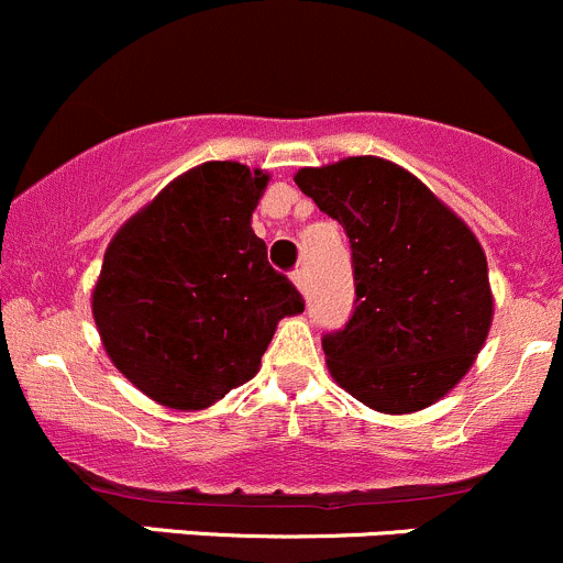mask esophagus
<instances>
[{
	"instance_id": "esophagus-1",
	"label": "esophagus",
	"mask_w": 563,
	"mask_h": 563,
	"mask_svg": "<svg viewBox=\"0 0 563 563\" xmlns=\"http://www.w3.org/2000/svg\"><path fill=\"white\" fill-rule=\"evenodd\" d=\"M292 282H295V287H298L300 292L306 295V271L303 268H295L292 271Z\"/></svg>"
}]
</instances>
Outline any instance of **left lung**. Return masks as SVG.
Returning <instances> with one entry per match:
<instances>
[{"label": "left lung", "mask_w": 563, "mask_h": 563, "mask_svg": "<svg viewBox=\"0 0 563 563\" xmlns=\"http://www.w3.org/2000/svg\"><path fill=\"white\" fill-rule=\"evenodd\" d=\"M295 183L353 252V314L322 336L333 380L380 413H413L452 391L493 320L473 232L391 161L358 155L300 169Z\"/></svg>", "instance_id": "obj_1"}]
</instances>
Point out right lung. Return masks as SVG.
Listing matches in <instances>:
<instances>
[{
    "label": "right lung",
    "mask_w": 563,
    "mask_h": 563,
    "mask_svg": "<svg viewBox=\"0 0 563 563\" xmlns=\"http://www.w3.org/2000/svg\"><path fill=\"white\" fill-rule=\"evenodd\" d=\"M268 175L210 161L177 177L109 243L92 314L117 369L175 410L252 380L303 295L271 268L252 213Z\"/></svg>",
    "instance_id": "1"
}]
</instances>
